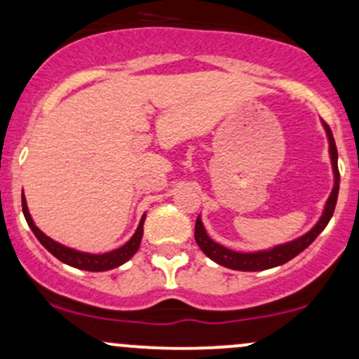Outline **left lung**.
Here are the masks:
<instances>
[{"label": "left lung", "instance_id": "1", "mask_svg": "<svg viewBox=\"0 0 359 359\" xmlns=\"http://www.w3.org/2000/svg\"><path fill=\"white\" fill-rule=\"evenodd\" d=\"M323 130L327 133V140H329V154H330V164H332L334 172V187L330 191L329 198H327L325 207H323L322 215L317 221V224L311 227L308 233L302 234V236L294 238V240L283 243V245H276L267 250H258V252H236V250H229L226 246L219 245L207 234L205 227H203L202 217H196L195 222V241L200 246L203 253L214 260L215 264L222 265V267L233 269V271H243V272H257V271H267V269L279 267V265L286 264V262L294 258L296 255L303 252L304 248L315 241V238L325 229L329 224L330 217H332L335 203H337L339 195V168H337V147H335L334 135L330 132L329 125L322 121Z\"/></svg>", "mask_w": 359, "mask_h": 359}]
</instances>
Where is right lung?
Here are the masks:
<instances>
[{
    "label": "right lung",
    "instance_id": "obj_1",
    "mask_svg": "<svg viewBox=\"0 0 359 359\" xmlns=\"http://www.w3.org/2000/svg\"><path fill=\"white\" fill-rule=\"evenodd\" d=\"M22 210H24L25 221L29 224L32 233L36 234L37 240L41 241V245L48 250L49 253H53L57 260H61L63 264L70 265V267L75 269H82V271H88V272H104V271H111V269H116L119 265H123L125 262H128L135 253L138 252L142 243V236H144V221H145V214L142 215L140 224H138L137 231L128 241L125 243L119 248L113 250V252H106V253H87V252H80V250L70 248V246H65L61 243H57L49 238L48 234H44L39 227L36 226V222L32 221V215H30L29 207H27V200L24 191H22Z\"/></svg>",
    "mask_w": 359,
    "mask_h": 359
}]
</instances>
